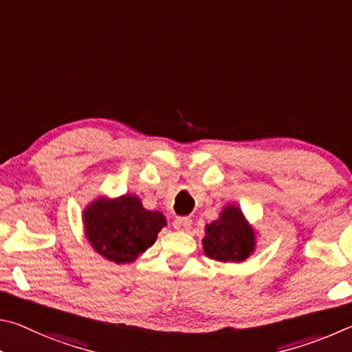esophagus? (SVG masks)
<instances>
[{"label":"esophagus","instance_id":"1","mask_svg":"<svg viewBox=\"0 0 352 352\" xmlns=\"http://www.w3.org/2000/svg\"><path fill=\"white\" fill-rule=\"evenodd\" d=\"M190 227H192V219H190V218L181 217V218L175 219V229L176 230L187 232V230H190Z\"/></svg>","mask_w":352,"mask_h":352}]
</instances>
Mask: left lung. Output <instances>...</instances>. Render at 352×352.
I'll return each mask as SVG.
<instances>
[{
    "label": "left lung",
    "mask_w": 352,
    "mask_h": 352,
    "mask_svg": "<svg viewBox=\"0 0 352 352\" xmlns=\"http://www.w3.org/2000/svg\"><path fill=\"white\" fill-rule=\"evenodd\" d=\"M255 248L256 232L235 204L226 206L219 218L206 226L202 249L212 260L243 263L254 254Z\"/></svg>",
    "instance_id": "obj_1"
}]
</instances>
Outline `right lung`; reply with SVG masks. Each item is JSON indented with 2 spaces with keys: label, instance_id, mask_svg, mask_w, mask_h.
<instances>
[{
  "label": "right lung",
  "instance_id": "obj_1",
  "mask_svg": "<svg viewBox=\"0 0 352 352\" xmlns=\"http://www.w3.org/2000/svg\"><path fill=\"white\" fill-rule=\"evenodd\" d=\"M82 218L91 248L116 264L134 263L166 226L162 213L146 210L134 195L113 199L98 196L85 208Z\"/></svg>",
  "mask_w": 352,
  "mask_h": 352
}]
</instances>
